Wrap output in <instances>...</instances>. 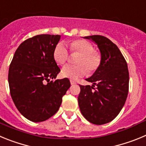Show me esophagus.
I'll list each match as a JSON object with an SVG mask.
<instances>
[{
  "label": "esophagus",
  "instance_id": "1",
  "mask_svg": "<svg viewBox=\"0 0 146 146\" xmlns=\"http://www.w3.org/2000/svg\"><path fill=\"white\" fill-rule=\"evenodd\" d=\"M76 84V81H73V80H70V84H71V85H74V84Z\"/></svg>",
  "mask_w": 146,
  "mask_h": 146
}]
</instances>
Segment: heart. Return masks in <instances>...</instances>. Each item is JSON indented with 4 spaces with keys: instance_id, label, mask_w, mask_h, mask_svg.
Instances as JSON below:
<instances>
[{
    "instance_id": "heart-1",
    "label": "heart",
    "mask_w": 146,
    "mask_h": 146,
    "mask_svg": "<svg viewBox=\"0 0 146 146\" xmlns=\"http://www.w3.org/2000/svg\"><path fill=\"white\" fill-rule=\"evenodd\" d=\"M70 48L72 52L81 54L76 61L78 65L64 66L61 70L62 77L76 80L87 74V68L89 71L92 72L99 68L101 62L100 54L94 50V46L90 42L84 39H77L70 42ZM68 56L69 54L65 44L63 43L57 44L53 52L55 62L59 65H63L68 60Z\"/></svg>"
}]
</instances>
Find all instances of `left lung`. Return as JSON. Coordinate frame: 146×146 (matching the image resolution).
I'll use <instances>...</instances> for the list:
<instances>
[{
    "label": "left lung",
    "instance_id": "1",
    "mask_svg": "<svg viewBox=\"0 0 146 146\" xmlns=\"http://www.w3.org/2000/svg\"><path fill=\"white\" fill-rule=\"evenodd\" d=\"M98 45L101 55L99 68L81 86L78 101L84 117L101 125L113 120L124 106L129 90V71L125 59L117 46L102 35L84 37Z\"/></svg>",
    "mask_w": 146,
    "mask_h": 146
}]
</instances>
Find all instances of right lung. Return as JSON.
I'll return each instance as SVG.
<instances>
[{"label": "right lung", "mask_w": 146, "mask_h": 146, "mask_svg": "<svg viewBox=\"0 0 146 146\" xmlns=\"http://www.w3.org/2000/svg\"><path fill=\"white\" fill-rule=\"evenodd\" d=\"M60 35L42 34L19 46L9 70V84L14 105L24 117L33 122L47 120L61 106L70 88L67 78H56L60 69L53 57Z\"/></svg>", "instance_id": "obj_1"}]
</instances>
